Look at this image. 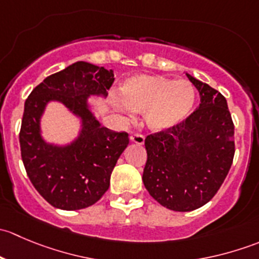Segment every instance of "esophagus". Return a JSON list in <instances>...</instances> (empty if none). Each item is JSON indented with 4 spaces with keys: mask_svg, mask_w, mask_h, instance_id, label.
Listing matches in <instances>:
<instances>
[{
    "mask_svg": "<svg viewBox=\"0 0 259 259\" xmlns=\"http://www.w3.org/2000/svg\"><path fill=\"white\" fill-rule=\"evenodd\" d=\"M144 140H145L144 135H142V134H132V135H130V142L135 143V144H138V145L144 144Z\"/></svg>",
    "mask_w": 259,
    "mask_h": 259,
    "instance_id": "34e87169",
    "label": "esophagus"
}]
</instances>
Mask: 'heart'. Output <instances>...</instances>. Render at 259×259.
I'll return each mask as SVG.
<instances>
[{
  "mask_svg": "<svg viewBox=\"0 0 259 259\" xmlns=\"http://www.w3.org/2000/svg\"><path fill=\"white\" fill-rule=\"evenodd\" d=\"M120 100L132 113L144 114L153 132H168L185 121L195 105V90L185 80L139 75L122 83Z\"/></svg>",
  "mask_w": 259,
  "mask_h": 259,
  "instance_id": "obj_1",
  "label": "heart"
}]
</instances>
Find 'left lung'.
Listing matches in <instances>:
<instances>
[{
    "label": "left lung",
    "mask_w": 259,
    "mask_h": 259,
    "mask_svg": "<svg viewBox=\"0 0 259 259\" xmlns=\"http://www.w3.org/2000/svg\"><path fill=\"white\" fill-rule=\"evenodd\" d=\"M185 75L199 91V108L179 126L146 138L143 173L149 194L176 211L207 204L226 179L234 156V125L226 98Z\"/></svg>",
    "instance_id": "1"
}]
</instances>
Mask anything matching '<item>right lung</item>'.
<instances>
[{
  "label": "right lung",
  "mask_w": 259,
  "mask_h": 259,
  "mask_svg": "<svg viewBox=\"0 0 259 259\" xmlns=\"http://www.w3.org/2000/svg\"><path fill=\"white\" fill-rule=\"evenodd\" d=\"M113 82L111 70L77 61L46 77L25 101L21 156L31 183L52 207L88 208L109 189L113 169L129 138L126 133L101 126L89 98H106ZM50 102L62 103L79 120V133L71 142L49 143L42 137L40 119Z\"/></svg>",
  "instance_id": "obj_1"
}]
</instances>
